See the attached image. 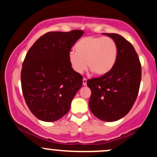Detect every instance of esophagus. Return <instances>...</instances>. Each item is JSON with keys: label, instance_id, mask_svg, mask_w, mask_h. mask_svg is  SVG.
<instances>
[{"label": "esophagus", "instance_id": "34e87169", "mask_svg": "<svg viewBox=\"0 0 157 157\" xmlns=\"http://www.w3.org/2000/svg\"><path fill=\"white\" fill-rule=\"evenodd\" d=\"M82 84H83V86H86L87 79H86V78H83V79H82Z\"/></svg>", "mask_w": 157, "mask_h": 157}]
</instances>
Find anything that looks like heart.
<instances>
[{"instance_id": "heart-1", "label": "heart", "mask_w": 157, "mask_h": 157, "mask_svg": "<svg viewBox=\"0 0 157 157\" xmlns=\"http://www.w3.org/2000/svg\"><path fill=\"white\" fill-rule=\"evenodd\" d=\"M75 50L69 54V63L72 69L79 74L86 69L87 63L93 73L105 75L112 71L117 61V44L109 37H83L76 43Z\"/></svg>"}]
</instances>
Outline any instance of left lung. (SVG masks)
<instances>
[{
	"mask_svg": "<svg viewBox=\"0 0 157 157\" xmlns=\"http://www.w3.org/2000/svg\"><path fill=\"white\" fill-rule=\"evenodd\" d=\"M118 46V58L109 74L87 81L91 90L89 107L99 120L114 122L130 112L138 97L141 67L133 45L118 34H105Z\"/></svg>",
	"mask_w": 157,
	"mask_h": 157,
	"instance_id": "8db88e82",
	"label": "left lung"
}]
</instances>
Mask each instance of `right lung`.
<instances>
[{
	"mask_svg": "<svg viewBox=\"0 0 157 157\" xmlns=\"http://www.w3.org/2000/svg\"><path fill=\"white\" fill-rule=\"evenodd\" d=\"M83 30L48 32L27 52L21 71L23 97L30 112L40 120L54 122L70 110L82 85V76L69 63L71 47Z\"/></svg>",
	"mask_w": 157,
	"mask_h": 157,
	"instance_id": "obj_1",
	"label": "right lung"
}]
</instances>
